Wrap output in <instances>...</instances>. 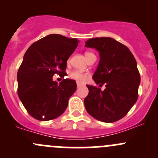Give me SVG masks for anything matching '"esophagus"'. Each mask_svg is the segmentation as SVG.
Masks as SVG:
<instances>
[{
  "label": "esophagus",
  "mask_w": 158,
  "mask_h": 158,
  "mask_svg": "<svg viewBox=\"0 0 158 158\" xmlns=\"http://www.w3.org/2000/svg\"><path fill=\"white\" fill-rule=\"evenodd\" d=\"M81 86H82V84L77 83V87H78V88H79V87H81Z\"/></svg>",
  "instance_id": "34e87169"
}]
</instances>
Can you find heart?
<instances>
[{
	"mask_svg": "<svg viewBox=\"0 0 158 158\" xmlns=\"http://www.w3.org/2000/svg\"><path fill=\"white\" fill-rule=\"evenodd\" d=\"M89 53H91V52H85V56H87ZM69 76L71 79H73V80L76 81L78 82H84L87 79L86 74H85L83 73H81L79 71H76V70L71 72L69 74Z\"/></svg>",
	"mask_w": 158,
	"mask_h": 158,
	"instance_id": "b5f03b06",
	"label": "heart"
}]
</instances>
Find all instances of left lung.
I'll return each mask as SVG.
<instances>
[{"label": "left lung", "instance_id": "1", "mask_svg": "<svg viewBox=\"0 0 158 158\" xmlns=\"http://www.w3.org/2000/svg\"><path fill=\"white\" fill-rule=\"evenodd\" d=\"M95 48L100 60L92 79L99 86L87 85L89 94L84 99L87 112L95 119L111 123L122 118L135 104L141 77L137 62L126 46L111 37H96L85 42Z\"/></svg>", "mask_w": 158, "mask_h": 158}]
</instances>
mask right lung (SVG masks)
<instances>
[{
    "label": "right lung",
    "instance_id": "right-lung-1",
    "mask_svg": "<svg viewBox=\"0 0 158 158\" xmlns=\"http://www.w3.org/2000/svg\"><path fill=\"white\" fill-rule=\"evenodd\" d=\"M76 38L49 34L33 43L23 56L17 73V93L28 113L40 121L61 115L76 90L73 79L58 83L54 74L66 75V62L78 46Z\"/></svg>",
    "mask_w": 158,
    "mask_h": 158
}]
</instances>
